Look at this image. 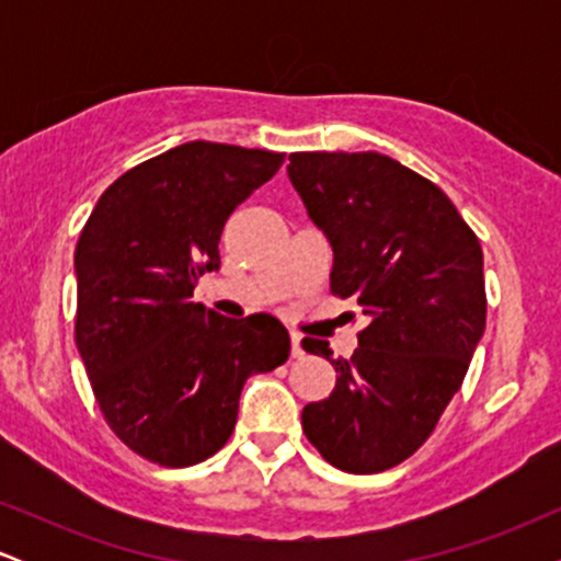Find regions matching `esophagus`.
Wrapping results in <instances>:
<instances>
[{
    "label": "esophagus",
    "instance_id": "obj_1",
    "mask_svg": "<svg viewBox=\"0 0 561 561\" xmlns=\"http://www.w3.org/2000/svg\"><path fill=\"white\" fill-rule=\"evenodd\" d=\"M289 345H293V358L302 356V345H300V334L298 332H289Z\"/></svg>",
    "mask_w": 561,
    "mask_h": 561
}]
</instances>
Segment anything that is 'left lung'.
<instances>
[{"instance_id":"left-lung-1","label":"left lung","mask_w":561,"mask_h":561,"mask_svg":"<svg viewBox=\"0 0 561 561\" xmlns=\"http://www.w3.org/2000/svg\"><path fill=\"white\" fill-rule=\"evenodd\" d=\"M287 173L332 244V295L371 319L351 358L302 337L337 371L302 433L343 472H385L433 435L485 332L480 240L440 186L379 152H293Z\"/></svg>"}]
</instances>
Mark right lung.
Returning <instances> with one entry per match:
<instances>
[{"label": "right lung", "instance_id": "1", "mask_svg": "<svg viewBox=\"0 0 561 561\" xmlns=\"http://www.w3.org/2000/svg\"><path fill=\"white\" fill-rule=\"evenodd\" d=\"M285 152L186 141L102 192L76 244V345L96 405L141 459L192 467L231 437L244 379L289 356L268 313L227 319L192 300L216 272L227 218Z\"/></svg>", "mask_w": 561, "mask_h": 561}]
</instances>
